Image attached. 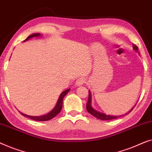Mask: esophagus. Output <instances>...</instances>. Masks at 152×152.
<instances>
[{
	"instance_id": "esophagus-1",
	"label": "esophagus",
	"mask_w": 152,
	"mask_h": 152,
	"mask_svg": "<svg viewBox=\"0 0 152 152\" xmlns=\"http://www.w3.org/2000/svg\"><path fill=\"white\" fill-rule=\"evenodd\" d=\"M85 82V80L84 78H79L76 80V84L77 86H80V85L84 84Z\"/></svg>"
}]
</instances>
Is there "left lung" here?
<instances>
[{"label":"left lung","instance_id":"obj_1","mask_svg":"<svg viewBox=\"0 0 152 152\" xmlns=\"http://www.w3.org/2000/svg\"><path fill=\"white\" fill-rule=\"evenodd\" d=\"M133 48L134 50L136 51V52H138V54H139V52H138V47L136 45L133 44ZM91 91H89V98H88V101H87V112H88L89 114L92 115L94 117H96L97 119H100V120H102V121H108V120H113V119H116L117 118H119V117H121V116H125V115H127L129 114V112H131L132 110H133L134 107L132 108L131 110H129V112L126 113V114H123V115H121V116H111V115H107L105 114H104V113H101V112H98V111L95 110L92 107H91ZM136 105V104H135ZM134 105V106H135Z\"/></svg>","mask_w":152,"mask_h":152}]
</instances>
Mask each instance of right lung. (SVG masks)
I'll return each instance as SVG.
<instances>
[{
    "mask_svg": "<svg viewBox=\"0 0 152 152\" xmlns=\"http://www.w3.org/2000/svg\"><path fill=\"white\" fill-rule=\"evenodd\" d=\"M40 36V34L39 33H37V34H31L30 36H29L28 37H27L26 39H25L24 41H26L29 38H33V37H39ZM70 90V89H68L67 90L64 91L63 92H62L61 94V95H60L58 100L57 101V103L56 104L55 107L53 109V110L51 111L50 112L48 113V114H45V115H42V116H29V115H26L25 114H23V113L19 112L20 113L21 115H23V116H24L25 117H27V118H30V119H32L34 121H50V120L52 119L53 118H54V117L56 116L57 114H58L60 112H61V110H62V107H63V98L65 97V96L69 92Z\"/></svg>",
    "mask_w": 152,
    "mask_h": 152,
    "instance_id": "add662e5",
    "label": "right lung"
}]
</instances>
